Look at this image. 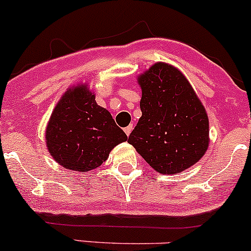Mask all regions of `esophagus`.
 Wrapping results in <instances>:
<instances>
[{
	"instance_id": "esophagus-1",
	"label": "esophagus",
	"mask_w": 251,
	"mask_h": 251,
	"mask_svg": "<svg viewBox=\"0 0 251 251\" xmlns=\"http://www.w3.org/2000/svg\"><path fill=\"white\" fill-rule=\"evenodd\" d=\"M131 130H133V126H126L125 128V133L126 134V135H130V133H131Z\"/></svg>"
}]
</instances>
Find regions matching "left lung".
Here are the masks:
<instances>
[{"label":"left lung","instance_id":"8db88e82","mask_svg":"<svg viewBox=\"0 0 251 251\" xmlns=\"http://www.w3.org/2000/svg\"><path fill=\"white\" fill-rule=\"evenodd\" d=\"M141 117L128 143L161 174L197 163L209 146L205 107L180 70L156 63L138 77Z\"/></svg>","mask_w":251,"mask_h":251}]
</instances>
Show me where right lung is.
<instances>
[{
    "label": "right lung",
    "instance_id": "1",
    "mask_svg": "<svg viewBox=\"0 0 251 251\" xmlns=\"http://www.w3.org/2000/svg\"><path fill=\"white\" fill-rule=\"evenodd\" d=\"M126 140L111 113L97 104L87 83L64 93L46 128V145L54 161L81 173L100 167L111 150Z\"/></svg>",
    "mask_w": 251,
    "mask_h": 251
}]
</instances>
